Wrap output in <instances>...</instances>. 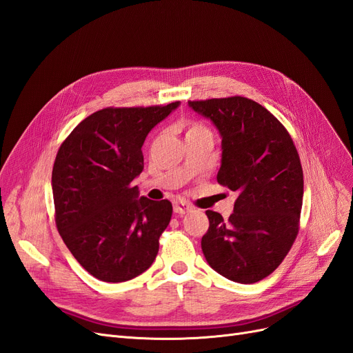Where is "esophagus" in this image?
<instances>
[{
    "label": "esophagus",
    "mask_w": 353,
    "mask_h": 353,
    "mask_svg": "<svg viewBox=\"0 0 353 353\" xmlns=\"http://www.w3.org/2000/svg\"><path fill=\"white\" fill-rule=\"evenodd\" d=\"M191 209H193V206H191L190 203H187V201L176 200V201L174 203V212L178 213V215H185V213L190 212Z\"/></svg>",
    "instance_id": "obj_1"
}]
</instances>
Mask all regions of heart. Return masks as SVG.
<instances>
[{
	"instance_id": "obj_1",
	"label": "heart",
	"mask_w": 353,
	"mask_h": 353,
	"mask_svg": "<svg viewBox=\"0 0 353 353\" xmlns=\"http://www.w3.org/2000/svg\"><path fill=\"white\" fill-rule=\"evenodd\" d=\"M196 130H205V128H203L201 125H197V123H196V125H191L190 131H196ZM190 131H188V132H190Z\"/></svg>"
}]
</instances>
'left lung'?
<instances>
[{"label": "left lung", "instance_id": "8db88e82", "mask_svg": "<svg viewBox=\"0 0 353 353\" xmlns=\"http://www.w3.org/2000/svg\"><path fill=\"white\" fill-rule=\"evenodd\" d=\"M222 137L218 183L237 191L223 221L206 210L201 239L208 263L225 279L252 284L272 274L297 237L303 200V170L290 134L263 105L227 97L188 101Z\"/></svg>", "mask_w": 353, "mask_h": 353}]
</instances>
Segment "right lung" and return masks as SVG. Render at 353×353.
I'll use <instances>...</instances> for the list:
<instances>
[{
  "mask_svg": "<svg viewBox=\"0 0 353 353\" xmlns=\"http://www.w3.org/2000/svg\"><path fill=\"white\" fill-rule=\"evenodd\" d=\"M179 101L150 108H108L90 114L61 143L52 166L60 236L83 270L105 283L150 268L172 203L138 199L147 134Z\"/></svg>",
  "mask_w": 353,
  "mask_h": 353,
  "instance_id": "obj_1",
  "label": "right lung"
}]
</instances>
